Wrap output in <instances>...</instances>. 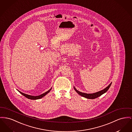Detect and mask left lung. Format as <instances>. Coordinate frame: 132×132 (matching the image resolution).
<instances>
[{
	"mask_svg": "<svg viewBox=\"0 0 132 132\" xmlns=\"http://www.w3.org/2000/svg\"><path fill=\"white\" fill-rule=\"evenodd\" d=\"M111 83H110L109 86H108V87H107L106 88H105L104 89L101 90L100 91H99L98 92H96V93H93V94H86V93H82V92H80L79 91H78V90H77L74 87V89L76 91V92L79 94L80 95L85 97L86 98H87V99H95L96 98H98V97L101 96L102 94H103L104 93H106L108 90L109 88L110 87V86L111 85Z\"/></svg>",
	"mask_w": 132,
	"mask_h": 132,
	"instance_id": "left-lung-1",
	"label": "left lung"
}]
</instances>
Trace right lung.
<instances>
[{
  "label": "right lung",
  "instance_id": "1",
  "mask_svg": "<svg viewBox=\"0 0 132 132\" xmlns=\"http://www.w3.org/2000/svg\"><path fill=\"white\" fill-rule=\"evenodd\" d=\"M51 89H50L49 90H48V91H47L46 92L43 93V94H41V95H39V96H31V95H27V94H24V93L21 92L19 91H19L20 93H21L22 95H23L24 96H25V97H26L27 98H28V99H31V100H36V99H40V98H42V97H43L44 96H45L47 94H48V93H49V92L51 91Z\"/></svg>",
  "mask_w": 132,
  "mask_h": 132
}]
</instances>
